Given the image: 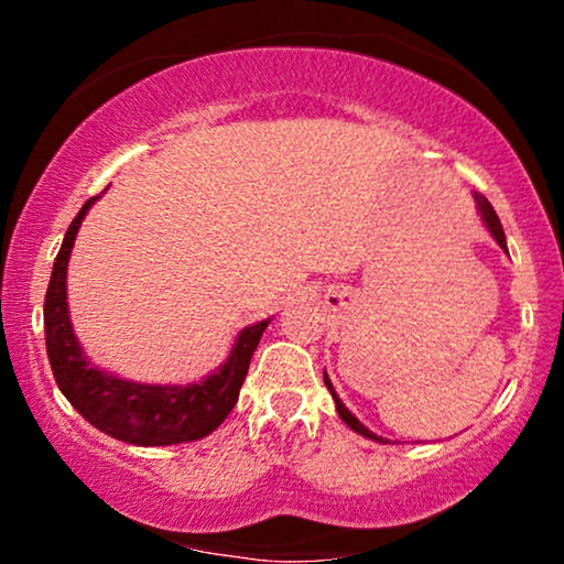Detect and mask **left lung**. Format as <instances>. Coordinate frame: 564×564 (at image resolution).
I'll use <instances>...</instances> for the list:
<instances>
[{
  "label": "left lung",
  "mask_w": 564,
  "mask_h": 564,
  "mask_svg": "<svg viewBox=\"0 0 564 564\" xmlns=\"http://www.w3.org/2000/svg\"><path fill=\"white\" fill-rule=\"evenodd\" d=\"M477 206H480V215H482V223H485V228L490 230V236L496 238L498 246H501V249L507 251V236H503L501 219H498V215H496V212H494V206H490V200H488V198H482V196H477ZM323 381H326L328 392H332V398H334V403H336V413H339V416H341V422H345V424L349 426V430H355V432H358V435H364V437H368V440H377V443H387L384 437L373 435V432L368 430V426L360 424L358 419H355L352 413L347 411V405L341 403V400H339V394L334 392V387H332V379H328L326 373H323Z\"/></svg>",
  "instance_id": "8db88e82"
}]
</instances>
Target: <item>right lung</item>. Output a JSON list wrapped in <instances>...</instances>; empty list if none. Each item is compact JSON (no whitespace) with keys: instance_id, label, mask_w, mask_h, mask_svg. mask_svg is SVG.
Instances as JSON below:
<instances>
[{"instance_id":"1","label":"right lung","mask_w":564,"mask_h":564,"mask_svg":"<svg viewBox=\"0 0 564 564\" xmlns=\"http://www.w3.org/2000/svg\"><path fill=\"white\" fill-rule=\"evenodd\" d=\"M97 198L100 196L89 198L68 225L44 296V341H47V358L57 387L95 430L121 443L151 448V445H177L206 437L228 419L232 405L238 403L251 355L270 321L246 326L219 371L196 384H140L89 364L68 318L66 273L76 232Z\"/></svg>"}]
</instances>
